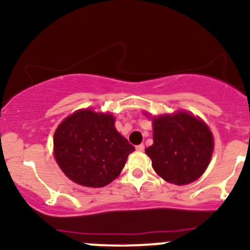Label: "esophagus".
Wrapping results in <instances>:
<instances>
[{
    "instance_id": "1",
    "label": "esophagus",
    "mask_w": 250,
    "mask_h": 250,
    "mask_svg": "<svg viewBox=\"0 0 250 250\" xmlns=\"http://www.w3.org/2000/svg\"><path fill=\"white\" fill-rule=\"evenodd\" d=\"M144 148H145V146H144V144H140V145L137 146V150L141 152V151H144Z\"/></svg>"
}]
</instances>
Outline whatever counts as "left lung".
Masks as SVG:
<instances>
[{
	"mask_svg": "<svg viewBox=\"0 0 250 250\" xmlns=\"http://www.w3.org/2000/svg\"><path fill=\"white\" fill-rule=\"evenodd\" d=\"M152 125L153 144L146 148V155L155 172L175 185L197 180L213 153V135L208 125L184 111L152 117Z\"/></svg>",
	"mask_w": 250,
	"mask_h": 250,
	"instance_id": "obj_1",
	"label": "left lung"
}]
</instances>
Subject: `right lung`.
Here are the masks:
<instances>
[{
    "label": "right lung",
    "mask_w": 250,
    "mask_h": 250,
    "mask_svg": "<svg viewBox=\"0 0 250 250\" xmlns=\"http://www.w3.org/2000/svg\"><path fill=\"white\" fill-rule=\"evenodd\" d=\"M54 156L60 169L74 183L103 188L122 172L135 150L115 128L111 113L78 110L54 133Z\"/></svg>",
    "instance_id": "right-lung-1"
}]
</instances>
